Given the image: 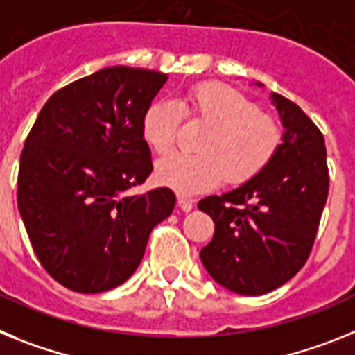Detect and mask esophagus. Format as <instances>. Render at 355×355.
<instances>
[{"mask_svg":"<svg viewBox=\"0 0 355 355\" xmlns=\"http://www.w3.org/2000/svg\"><path fill=\"white\" fill-rule=\"evenodd\" d=\"M177 200H178V205H180V209L182 211H191V209L195 207V200L191 198V196H187V195H178L177 196Z\"/></svg>","mask_w":355,"mask_h":355,"instance_id":"1","label":"esophagus"}]
</instances>
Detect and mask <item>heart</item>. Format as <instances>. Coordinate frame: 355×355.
Returning a JSON list of instances; mask_svg holds the SVG:
<instances>
[{
	"label": "heart",
	"instance_id": "heart-1",
	"mask_svg": "<svg viewBox=\"0 0 355 355\" xmlns=\"http://www.w3.org/2000/svg\"><path fill=\"white\" fill-rule=\"evenodd\" d=\"M180 112L207 126L196 141L198 153H171L159 160L155 175L178 193H200L218 186L245 184L263 173L282 146V126L271 114L230 87L195 85L177 105L155 101L143 116V137L159 155L175 146Z\"/></svg>",
	"mask_w": 355,
	"mask_h": 355
}]
</instances>
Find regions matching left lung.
<instances>
[{
    "label": "left lung",
    "instance_id": "left-lung-1",
    "mask_svg": "<svg viewBox=\"0 0 355 355\" xmlns=\"http://www.w3.org/2000/svg\"><path fill=\"white\" fill-rule=\"evenodd\" d=\"M284 139L271 164L252 180L198 209L214 221L200 252L209 275L239 295H264L297 275L313 250L329 195L325 141L288 98L273 94Z\"/></svg>",
    "mask_w": 355,
    "mask_h": 355
}]
</instances>
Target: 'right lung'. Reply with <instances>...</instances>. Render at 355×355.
I'll return each mask as SVG.
<instances>
[{"instance_id": "right-lung-1", "label": "right lung", "mask_w": 355, "mask_h": 355, "mask_svg": "<svg viewBox=\"0 0 355 355\" xmlns=\"http://www.w3.org/2000/svg\"><path fill=\"white\" fill-rule=\"evenodd\" d=\"M168 75L114 66L58 89L21 152L17 205L39 263L58 284L101 293L141 264L150 232L175 207L152 173L143 116Z\"/></svg>"}]
</instances>
